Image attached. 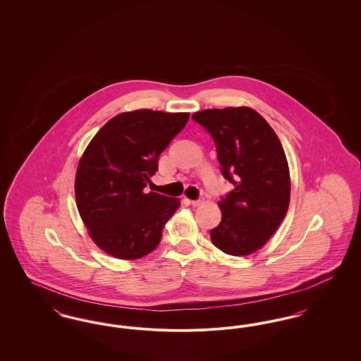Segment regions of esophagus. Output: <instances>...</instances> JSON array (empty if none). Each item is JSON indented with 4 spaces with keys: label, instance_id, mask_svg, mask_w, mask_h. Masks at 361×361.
Here are the masks:
<instances>
[{
    "label": "esophagus",
    "instance_id": "esophagus-1",
    "mask_svg": "<svg viewBox=\"0 0 361 361\" xmlns=\"http://www.w3.org/2000/svg\"><path fill=\"white\" fill-rule=\"evenodd\" d=\"M190 204L193 207H199L203 204V199H197V200H190Z\"/></svg>",
    "mask_w": 361,
    "mask_h": 361
}]
</instances>
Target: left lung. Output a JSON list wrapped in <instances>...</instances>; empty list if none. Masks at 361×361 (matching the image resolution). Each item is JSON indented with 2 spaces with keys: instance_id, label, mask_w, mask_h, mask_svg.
I'll list each match as a JSON object with an SVG mask.
<instances>
[{
  "instance_id": "1",
  "label": "left lung",
  "mask_w": 361,
  "mask_h": 361,
  "mask_svg": "<svg viewBox=\"0 0 361 361\" xmlns=\"http://www.w3.org/2000/svg\"><path fill=\"white\" fill-rule=\"evenodd\" d=\"M211 135L224 178L234 189L221 197L222 221L212 243L231 256L262 247L290 204V171L283 146L267 121L247 106L206 109L192 115Z\"/></svg>"
}]
</instances>
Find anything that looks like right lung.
Wrapping results in <instances>:
<instances>
[{
  "label": "right lung",
  "instance_id": "right-lung-1",
  "mask_svg": "<svg viewBox=\"0 0 361 361\" xmlns=\"http://www.w3.org/2000/svg\"><path fill=\"white\" fill-rule=\"evenodd\" d=\"M189 114L126 112L92 139L75 176V200L89 235L114 257L135 259L158 246L180 200L146 193L158 158L185 127Z\"/></svg>",
  "mask_w": 361,
  "mask_h": 361
}]
</instances>
